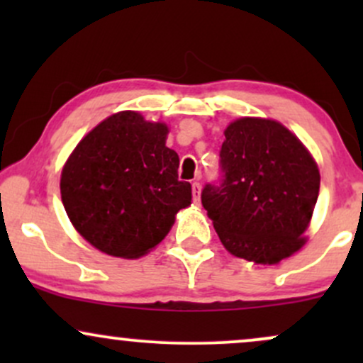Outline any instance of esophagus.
I'll use <instances>...</instances> for the list:
<instances>
[{"mask_svg": "<svg viewBox=\"0 0 363 363\" xmlns=\"http://www.w3.org/2000/svg\"><path fill=\"white\" fill-rule=\"evenodd\" d=\"M193 199L196 205H199V198H201V184L199 182H193Z\"/></svg>", "mask_w": 363, "mask_h": 363, "instance_id": "esophagus-1", "label": "esophagus"}]
</instances>
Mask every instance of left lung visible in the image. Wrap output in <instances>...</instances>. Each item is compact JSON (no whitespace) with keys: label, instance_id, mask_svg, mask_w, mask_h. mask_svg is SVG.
Listing matches in <instances>:
<instances>
[{"label":"left lung","instance_id":"8db88e82","mask_svg":"<svg viewBox=\"0 0 363 363\" xmlns=\"http://www.w3.org/2000/svg\"><path fill=\"white\" fill-rule=\"evenodd\" d=\"M220 184L201 203L228 252L278 264L302 247L319 196L318 164L302 141L272 119L240 118L225 129Z\"/></svg>","mask_w":363,"mask_h":363}]
</instances>
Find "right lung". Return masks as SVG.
<instances>
[{
	"label": "right lung",
	"instance_id": "add662e5",
	"mask_svg": "<svg viewBox=\"0 0 363 363\" xmlns=\"http://www.w3.org/2000/svg\"><path fill=\"white\" fill-rule=\"evenodd\" d=\"M169 128L123 111L83 138L61 172V199L73 227L109 256L147 254L191 205L179 181V155L165 147Z\"/></svg>",
	"mask_w": 363,
	"mask_h": 363
}]
</instances>
